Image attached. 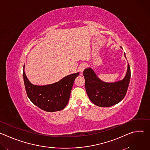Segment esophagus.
I'll return each instance as SVG.
<instances>
[{"instance_id": "34e87169", "label": "esophagus", "mask_w": 150, "mask_h": 150, "mask_svg": "<svg viewBox=\"0 0 150 150\" xmlns=\"http://www.w3.org/2000/svg\"><path fill=\"white\" fill-rule=\"evenodd\" d=\"M86 67H87L86 64L82 63V64H81V65L79 66L78 69H79V71H80V72L82 74V73L83 72V71H84V69H85V68H86Z\"/></svg>"}]
</instances>
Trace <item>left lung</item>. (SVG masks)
Segmentation results:
<instances>
[{"instance_id":"1","label":"left lung","mask_w":150,"mask_h":150,"mask_svg":"<svg viewBox=\"0 0 150 150\" xmlns=\"http://www.w3.org/2000/svg\"><path fill=\"white\" fill-rule=\"evenodd\" d=\"M83 75L87 95L90 100L99 107H110L117 104L125 97L131 78V69L127 65L125 78L116 82H105L100 79L94 71L86 68Z\"/></svg>"}]
</instances>
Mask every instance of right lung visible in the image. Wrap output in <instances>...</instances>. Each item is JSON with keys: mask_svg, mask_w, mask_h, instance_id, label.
<instances>
[{"mask_svg": "<svg viewBox=\"0 0 150 150\" xmlns=\"http://www.w3.org/2000/svg\"><path fill=\"white\" fill-rule=\"evenodd\" d=\"M23 69V78L27 94L31 101L38 108L48 112L60 111L68 103L71 92L77 72L64 77L54 83L39 86L28 79Z\"/></svg>", "mask_w": 150, "mask_h": 150, "instance_id": "add662e5", "label": "right lung"}]
</instances>
